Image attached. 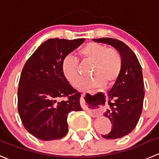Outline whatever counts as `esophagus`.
<instances>
[{"mask_svg":"<svg viewBox=\"0 0 159 159\" xmlns=\"http://www.w3.org/2000/svg\"><path fill=\"white\" fill-rule=\"evenodd\" d=\"M84 96H85V93H84L81 94V103H82V104L84 105V103H85V102H84ZM84 107H85V109H86L87 111H88L89 112V113L91 114L92 116H98V115H99L100 114V111H97V110L89 109V108L87 107V106Z\"/></svg>","mask_w":159,"mask_h":159,"instance_id":"esophagus-1","label":"esophagus"}]
</instances>
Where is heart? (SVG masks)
Wrapping results in <instances>:
<instances>
[{
	"mask_svg": "<svg viewBox=\"0 0 159 159\" xmlns=\"http://www.w3.org/2000/svg\"><path fill=\"white\" fill-rule=\"evenodd\" d=\"M78 55L84 61L93 63L90 74L94 77L83 81L79 84L80 89L95 88L102 83L107 86L111 85L121 74L122 60L119 52L115 48H107L96 43H89L80 50ZM62 69L70 83L77 86L82 78L78 60L73 56H66L63 59Z\"/></svg>",
	"mask_w": 159,
	"mask_h": 159,
	"instance_id": "1",
	"label": "heart"
}]
</instances>
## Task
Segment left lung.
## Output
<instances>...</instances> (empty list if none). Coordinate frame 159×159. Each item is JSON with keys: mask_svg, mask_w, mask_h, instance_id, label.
<instances>
[{"mask_svg": "<svg viewBox=\"0 0 159 159\" xmlns=\"http://www.w3.org/2000/svg\"><path fill=\"white\" fill-rule=\"evenodd\" d=\"M110 44L119 52L122 60L121 74L107 93L109 109L103 114L113 128L106 139H117L131 133L137 124L143 108L144 91L142 68L135 53L122 41L110 38L93 39ZM104 104L105 98L102 99Z\"/></svg>", "mask_w": 159, "mask_h": 159, "instance_id": "8db88e82", "label": "left lung"}]
</instances>
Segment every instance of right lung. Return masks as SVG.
Returning <instances> with one entry per match:
<instances>
[{
  "instance_id": "right-lung-1",
  "label": "right lung",
  "mask_w": 159,
  "mask_h": 159,
  "mask_svg": "<svg viewBox=\"0 0 159 159\" xmlns=\"http://www.w3.org/2000/svg\"><path fill=\"white\" fill-rule=\"evenodd\" d=\"M84 40H47L23 66L18 89V111L25 129L38 139L58 140L66 136L68 114L83 110L81 93L66 80L62 64ZM63 97L68 99L62 100Z\"/></svg>"
}]
</instances>
